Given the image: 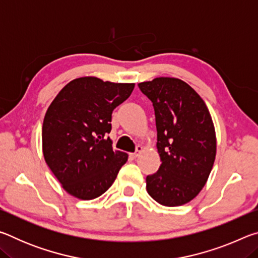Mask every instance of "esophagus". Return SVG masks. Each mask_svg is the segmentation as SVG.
Returning <instances> with one entry per match:
<instances>
[{"mask_svg":"<svg viewBox=\"0 0 258 258\" xmlns=\"http://www.w3.org/2000/svg\"><path fill=\"white\" fill-rule=\"evenodd\" d=\"M142 150H143V148H142L141 146H138V147H137V151H135L134 154H131L130 157H131V158H132V159H135L140 154H141Z\"/></svg>","mask_w":258,"mask_h":258,"instance_id":"obj_1","label":"esophagus"}]
</instances>
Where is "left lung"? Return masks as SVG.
Segmentation results:
<instances>
[{
  "instance_id": "obj_1",
  "label": "left lung",
  "mask_w": 258,
  "mask_h": 258,
  "mask_svg": "<svg viewBox=\"0 0 258 258\" xmlns=\"http://www.w3.org/2000/svg\"><path fill=\"white\" fill-rule=\"evenodd\" d=\"M155 109L157 149L161 164L146 178L152 199L182 206L206 184L216 156L212 116L200 95L178 78L157 77L139 83Z\"/></svg>"
}]
</instances>
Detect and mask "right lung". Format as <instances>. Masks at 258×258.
Returning a JSON list of instances; mask_svg holds the SVG:
<instances>
[{"label": "right lung", "instance_id": "add662e5", "mask_svg": "<svg viewBox=\"0 0 258 258\" xmlns=\"http://www.w3.org/2000/svg\"><path fill=\"white\" fill-rule=\"evenodd\" d=\"M134 83L73 80L47 108L42 127L43 156L61 186L82 200L98 198L111 186L127 154L113 151L106 138L112 110L127 99Z\"/></svg>", "mask_w": 258, "mask_h": 258}]
</instances>
